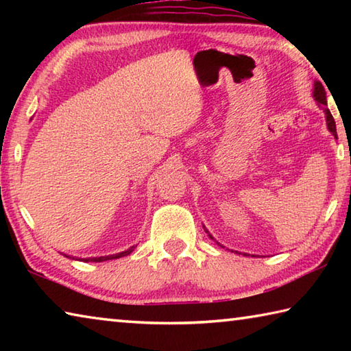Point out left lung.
<instances>
[{
	"mask_svg": "<svg viewBox=\"0 0 351 351\" xmlns=\"http://www.w3.org/2000/svg\"><path fill=\"white\" fill-rule=\"evenodd\" d=\"M314 99L317 100V105L319 106H325L326 105V97H325V90L322 86V83L316 82L314 83ZM325 114H326V127H328L330 132L332 133V136L337 139V133H336V122L335 119H332L330 110L325 108Z\"/></svg>",
	"mask_w": 351,
	"mask_h": 351,
	"instance_id": "obj_1",
	"label": "left lung"
}]
</instances>
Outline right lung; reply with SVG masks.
Segmentation results:
<instances>
[{
    "label": "right lung",
    "instance_id": "1",
    "mask_svg": "<svg viewBox=\"0 0 351 351\" xmlns=\"http://www.w3.org/2000/svg\"><path fill=\"white\" fill-rule=\"evenodd\" d=\"M134 251V246H132L125 252H121V254H116V255H108V257H97V258H85V261H105V260H112V258H119V257H125V255L132 254Z\"/></svg>",
    "mask_w": 351,
    "mask_h": 351
}]
</instances>
